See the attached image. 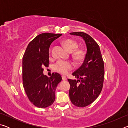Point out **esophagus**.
<instances>
[{
	"mask_svg": "<svg viewBox=\"0 0 128 128\" xmlns=\"http://www.w3.org/2000/svg\"><path fill=\"white\" fill-rule=\"evenodd\" d=\"M62 79L63 81H66V76H62Z\"/></svg>",
	"mask_w": 128,
	"mask_h": 128,
	"instance_id": "esophagus-1",
	"label": "esophagus"
}]
</instances>
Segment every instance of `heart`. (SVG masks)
Segmentation results:
<instances>
[{
    "label": "heart",
    "instance_id": "b5f03b06",
    "mask_svg": "<svg viewBox=\"0 0 128 128\" xmlns=\"http://www.w3.org/2000/svg\"><path fill=\"white\" fill-rule=\"evenodd\" d=\"M62 44L67 51L70 52H73L72 56L74 59L78 60L83 58L84 55V51L82 49L75 50L77 48L78 44L74 40H71V39H67L63 41ZM54 68L58 72L62 73V74H66L68 72L69 70L72 69V65L69 62L59 60L55 64Z\"/></svg>",
    "mask_w": 128,
    "mask_h": 128
}]
</instances>
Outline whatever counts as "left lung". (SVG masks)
<instances>
[{"label":"left lung","mask_w":128,"mask_h":128,"mask_svg":"<svg viewBox=\"0 0 128 128\" xmlns=\"http://www.w3.org/2000/svg\"><path fill=\"white\" fill-rule=\"evenodd\" d=\"M70 34L82 37L87 48L83 63L72 73L77 80H68L70 86L69 92L70 101L77 107H84L98 98L102 89L104 62L99 45L92 36L84 32Z\"/></svg>","instance_id":"8db88e82"}]
</instances>
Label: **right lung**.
<instances>
[{"mask_svg":"<svg viewBox=\"0 0 128 128\" xmlns=\"http://www.w3.org/2000/svg\"><path fill=\"white\" fill-rule=\"evenodd\" d=\"M62 34L42 33L36 36L27 47L22 58V81L30 101L39 108L51 106L55 99V92L62 78L53 73L50 77L43 74V66H48L49 48Z\"/></svg>","mask_w":128,"mask_h":128,"instance_id":"right-lung-1","label":"right lung"}]
</instances>
